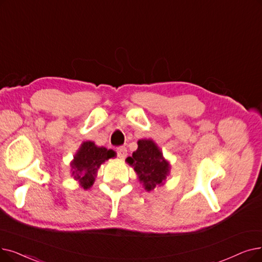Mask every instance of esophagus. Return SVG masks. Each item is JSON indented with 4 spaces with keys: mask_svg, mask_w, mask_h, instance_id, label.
I'll return each instance as SVG.
<instances>
[{
    "mask_svg": "<svg viewBox=\"0 0 262 262\" xmlns=\"http://www.w3.org/2000/svg\"><path fill=\"white\" fill-rule=\"evenodd\" d=\"M117 154H118V157L121 158V159L126 157V155H127L126 147H125V146H119L118 149H117Z\"/></svg>",
    "mask_w": 262,
    "mask_h": 262,
    "instance_id": "obj_1",
    "label": "esophagus"
}]
</instances>
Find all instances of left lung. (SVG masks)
<instances>
[{"label": "left lung", "instance_id": "1", "mask_svg": "<svg viewBox=\"0 0 262 262\" xmlns=\"http://www.w3.org/2000/svg\"><path fill=\"white\" fill-rule=\"evenodd\" d=\"M126 162L134 167L140 183L147 191L162 185L169 174V163L151 139L139 140L137 151L133 153L132 157H127Z\"/></svg>", "mask_w": 262, "mask_h": 262}]
</instances>
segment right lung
Listing matches in <instances>:
<instances>
[{"label": "right lung", "mask_w": 262, "mask_h": 262, "mask_svg": "<svg viewBox=\"0 0 262 262\" xmlns=\"http://www.w3.org/2000/svg\"><path fill=\"white\" fill-rule=\"evenodd\" d=\"M116 156V152L104 146H96L92 141H85L76 153L72 162V176L83 189L93 185L99 166Z\"/></svg>", "instance_id": "1"}]
</instances>
